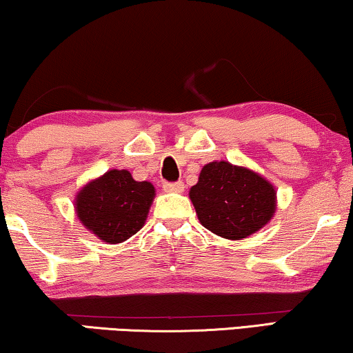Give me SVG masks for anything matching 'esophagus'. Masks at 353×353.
<instances>
[{
  "mask_svg": "<svg viewBox=\"0 0 353 353\" xmlns=\"http://www.w3.org/2000/svg\"><path fill=\"white\" fill-rule=\"evenodd\" d=\"M162 186L165 191H173V192H180L183 191V188H185L183 181H163Z\"/></svg>",
  "mask_w": 353,
  "mask_h": 353,
  "instance_id": "esophagus-1",
  "label": "esophagus"
}]
</instances>
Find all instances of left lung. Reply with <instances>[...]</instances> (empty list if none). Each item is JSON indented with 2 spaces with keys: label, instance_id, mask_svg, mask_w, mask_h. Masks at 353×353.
<instances>
[{
  "label": "left lung",
  "instance_id": "obj_1",
  "mask_svg": "<svg viewBox=\"0 0 353 353\" xmlns=\"http://www.w3.org/2000/svg\"><path fill=\"white\" fill-rule=\"evenodd\" d=\"M190 197L202 226L226 239L248 238L276 209V191L265 178L225 161L204 165Z\"/></svg>",
  "mask_w": 353,
  "mask_h": 353
}]
</instances>
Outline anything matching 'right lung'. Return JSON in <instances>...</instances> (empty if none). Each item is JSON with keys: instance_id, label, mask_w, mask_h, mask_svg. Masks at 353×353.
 <instances>
[{"instance_id": "obj_1", "label": "right lung", "mask_w": 353, "mask_h": 353, "mask_svg": "<svg viewBox=\"0 0 353 353\" xmlns=\"http://www.w3.org/2000/svg\"><path fill=\"white\" fill-rule=\"evenodd\" d=\"M154 192L149 181L133 180L127 170H110L79 192L77 215L99 239L123 243L143 228Z\"/></svg>"}]
</instances>
